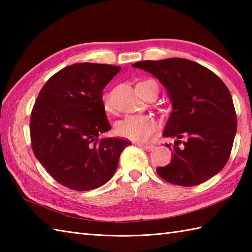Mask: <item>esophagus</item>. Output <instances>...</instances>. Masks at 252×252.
<instances>
[{
	"instance_id": "esophagus-1",
	"label": "esophagus",
	"mask_w": 252,
	"mask_h": 252,
	"mask_svg": "<svg viewBox=\"0 0 252 252\" xmlns=\"http://www.w3.org/2000/svg\"><path fill=\"white\" fill-rule=\"evenodd\" d=\"M138 146H140L142 149L146 152H153L155 149V146L153 145H146V144H138Z\"/></svg>"
}]
</instances>
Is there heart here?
I'll return each mask as SVG.
<instances>
[{"mask_svg": "<svg viewBox=\"0 0 252 252\" xmlns=\"http://www.w3.org/2000/svg\"><path fill=\"white\" fill-rule=\"evenodd\" d=\"M143 82H155L154 80H146ZM103 106L106 111L112 110L111 95L105 93L103 95ZM158 127V121L153 116L147 115H129L116 125L118 135L129 138L132 141L144 142L152 137Z\"/></svg>", "mask_w": 252, "mask_h": 252, "instance_id": "obj_1", "label": "heart"}]
</instances>
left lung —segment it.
I'll use <instances>...</instances> for the list:
<instances>
[{"mask_svg": "<svg viewBox=\"0 0 252 252\" xmlns=\"http://www.w3.org/2000/svg\"><path fill=\"white\" fill-rule=\"evenodd\" d=\"M132 66L156 77L172 103L163 136L176 141L172 147L165 144L172 159L165 167L157 168L160 178L171 184L195 186L220 172L231 155L237 130L232 95L222 80L185 58L144 61ZM181 138L187 140L179 147Z\"/></svg>", "mask_w": 252, "mask_h": 252, "instance_id": "8db88e82", "label": "left lung"}]
</instances>
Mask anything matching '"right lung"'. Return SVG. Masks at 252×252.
Returning <instances> with one entry per match:
<instances>
[{
    "mask_svg": "<svg viewBox=\"0 0 252 252\" xmlns=\"http://www.w3.org/2000/svg\"><path fill=\"white\" fill-rule=\"evenodd\" d=\"M121 67L82 63L65 67L40 91L31 111L34 156L58 183L85 191L104 185L116 172L123 149L118 137H99L111 126L103 90Z\"/></svg>",
    "mask_w": 252,
    "mask_h": 252,
    "instance_id": "right-lung-1",
    "label": "right lung"
}]
</instances>
